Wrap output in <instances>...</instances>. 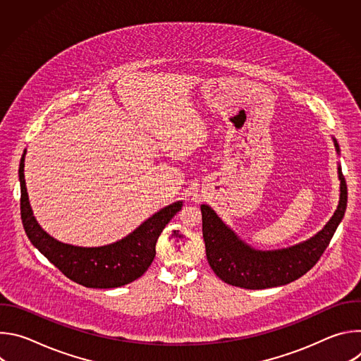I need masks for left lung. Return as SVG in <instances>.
<instances>
[{"instance_id":"obj_1","label":"left lung","mask_w":361,"mask_h":361,"mask_svg":"<svg viewBox=\"0 0 361 361\" xmlns=\"http://www.w3.org/2000/svg\"><path fill=\"white\" fill-rule=\"evenodd\" d=\"M333 140L340 152L336 138ZM338 180L340 201L324 228L312 238L281 250L262 251L250 247L221 221L210 205L201 204L205 254L216 276L235 287L262 290L288 284L312 270L330 244L345 213L347 184L340 166Z\"/></svg>"}]
</instances>
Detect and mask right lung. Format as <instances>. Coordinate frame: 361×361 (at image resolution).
I'll list each match as a JSON object with an SVG mask.
<instances>
[{
  "mask_svg": "<svg viewBox=\"0 0 361 361\" xmlns=\"http://www.w3.org/2000/svg\"><path fill=\"white\" fill-rule=\"evenodd\" d=\"M25 151L20 163L21 220L27 237L70 280L90 288H114L141 277L156 257V243L170 220L181 210L176 201L147 219L127 237L101 247H78L51 237L37 223L24 178Z\"/></svg>",
  "mask_w": 361,
  "mask_h": 361,
  "instance_id": "right-lung-1",
  "label": "right lung"
}]
</instances>
